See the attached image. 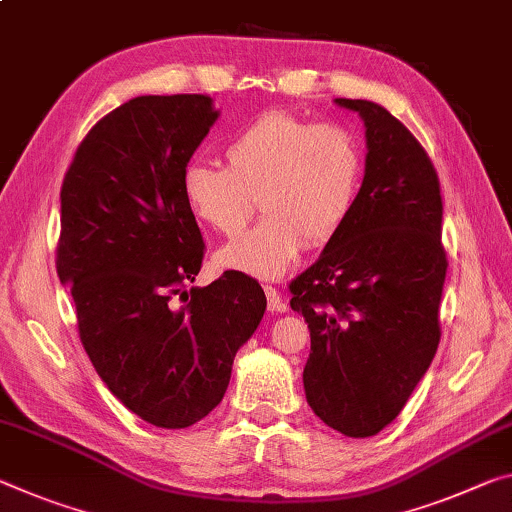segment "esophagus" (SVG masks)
I'll return each instance as SVG.
<instances>
[{
	"instance_id": "obj_1",
	"label": "esophagus",
	"mask_w": 512,
	"mask_h": 512,
	"mask_svg": "<svg viewBox=\"0 0 512 512\" xmlns=\"http://www.w3.org/2000/svg\"><path fill=\"white\" fill-rule=\"evenodd\" d=\"M264 294H266V300H269V310L271 312H287V305L282 303V296L280 291L271 287V285H264Z\"/></svg>"
}]
</instances>
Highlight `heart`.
Returning <instances> with one entry per match:
<instances>
[{
	"instance_id": "b5f03b06",
	"label": "heart",
	"mask_w": 512,
	"mask_h": 512,
	"mask_svg": "<svg viewBox=\"0 0 512 512\" xmlns=\"http://www.w3.org/2000/svg\"><path fill=\"white\" fill-rule=\"evenodd\" d=\"M225 166L191 161L182 196L198 221L234 237L259 200L264 221L218 248L223 271L275 280L303 253L323 246L351 218L362 184L360 141L339 125H319L289 111H266L225 145Z\"/></svg>"
}]
</instances>
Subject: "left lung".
I'll use <instances>...</instances> for the list:
<instances>
[{
  "instance_id": "obj_1",
  "label": "left lung",
  "mask_w": 512,
  "mask_h": 512,
  "mask_svg": "<svg viewBox=\"0 0 512 512\" xmlns=\"http://www.w3.org/2000/svg\"><path fill=\"white\" fill-rule=\"evenodd\" d=\"M335 104L364 120V180L342 232L289 285L291 310L310 328L303 385L314 415L371 437L399 417L440 344L442 196L401 120L369 100Z\"/></svg>"
}]
</instances>
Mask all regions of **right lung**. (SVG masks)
<instances>
[{"label": "right lung", "mask_w": 512, "mask_h": 512, "mask_svg": "<svg viewBox=\"0 0 512 512\" xmlns=\"http://www.w3.org/2000/svg\"><path fill=\"white\" fill-rule=\"evenodd\" d=\"M216 118L207 95L134 97L86 134L61 186L56 273L79 339L109 392L157 428L193 426L221 403L266 310L243 273L186 291L205 243L182 173ZM177 293L186 306L169 305Z\"/></svg>", "instance_id": "1"}]
</instances>
